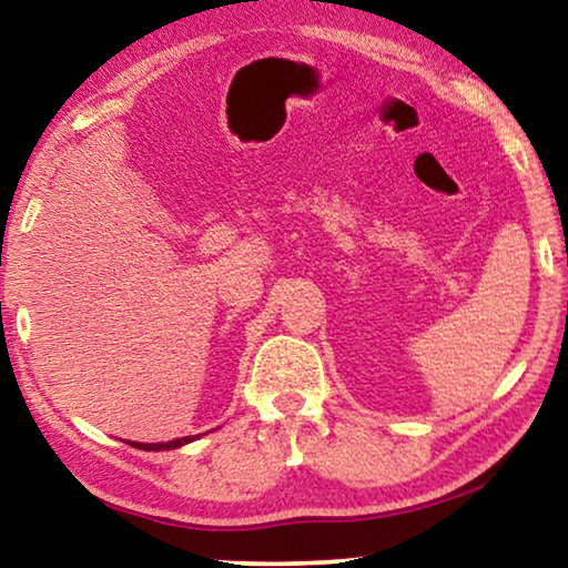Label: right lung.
<instances>
[{
  "mask_svg": "<svg viewBox=\"0 0 568 568\" xmlns=\"http://www.w3.org/2000/svg\"><path fill=\"white\" fill-rule=\"evenodd\" d=\"M190 440H192V436L168 440V444H130V446L142 448V450H168V448H178V446H182V444H190Z\"/></svg>",
  "mask_w": 568,
  "mask_h": 568,
  "instance_id": "obj_1",
  "label": "right lung"
}]
</instances>
